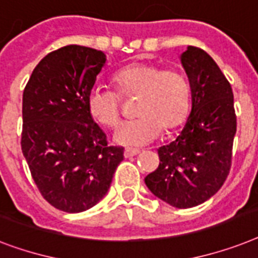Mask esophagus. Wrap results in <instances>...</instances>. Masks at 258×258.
Segmentation results:
<instances>
[{
  "label": "esophagus",
  "mask_w": 258,
  "mask_h": 258,
  "mask_svg": "<svg viewBox=\"0 0 258 258\" xmlns=\"http://www.w3.org/2000/svg\"><path fill=\"white\" fill-rule=\"evenodd\" d=\"M140 153V149H136V148H126L125 149V152H123V156L125 157H133V156H136V154Z\"/></svg>",
  "instance_id": "1"
}]
</instances>
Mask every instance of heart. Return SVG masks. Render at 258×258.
Masks as SVG:
<instances>
[{
	"mask_svg": "<svg viewBox=\"0 0 258 258\" xmlns=\"http://www.w3.org/2000/svg\"><path fill=\"white\" fill-rule=\"evenodd\" d=\"M113 81L122 96L139 94L136 112L139 118L119 123L113 133L117 144L141 146L178 126L186 117L190 85L186 76L177 69H162L154 63L137 62L119 69ZM121 101L117 92L96 85L88 96L90 116L104 126H114L119 118Z\"/></svg>",
	"mask_w": 258,
	"mask_h": 258,
	"instance_id": "b5f03b06",
	"label": "heart"
}]
</instances>
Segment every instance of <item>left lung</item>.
<instances>
[{"mask_svg": "<svg viewBox=\"0 0 258 258\" xmlns=\"http://www.w3.org/2000/svg\"><path fill=\"white\" fill-rule=\"evenodd\" d=\"M180 61L190 85V112L176 139L157 149L160 165L145 184L166 204L186 209L225 182L237 125L232 86L211 55L187 46Z\"/></svg>", "mask_w": 258, "mask_h": 258, "instance_id": "left-lung-1", "label": "left lung"}]
</instances>
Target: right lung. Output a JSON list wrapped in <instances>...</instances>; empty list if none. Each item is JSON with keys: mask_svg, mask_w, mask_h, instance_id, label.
Returning a JSON list of instances; mask_svg holds the SVG:
<instances>
[{"mask_svg": "<svg viewBox=\"0 0 258 258\" xmlns=\"http://www.w3.org/2000/svg\"><path fill=\"white\" fill-rule=\"evenodd\" d=\"M105 63L101 50L68 45L41 59L25 86L22 154L44 199L67 213L100 203L123 160L88 109Z\"/></svg>", "mask_w": 258, "mask_h": 258, "instance_id": "obj_1", "label": "right lung"}]
</instances>
